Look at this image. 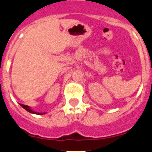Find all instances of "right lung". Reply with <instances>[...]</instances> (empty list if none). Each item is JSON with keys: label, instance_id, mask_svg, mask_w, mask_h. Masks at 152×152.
<instances>
[{"label": "right lung", "instance_id": "obj_1", "mask_svg": "<svg viewBox=\"0 0 152 152\" xmlns=\"http://www.w3.org/2000/svg\"><path fill=\"white\" fill-rule=\"evenodd\" d=\"M21 107H23V108H24L25 110H26V111H28V112L31 113H34V114H37V115H42V114H45V113H36V112H34L33 110H32L30 108H29V107H28V106L26 105H23V104H20Z\"/></svg>", "mask_w": 152, "mask_h": 152}]
</instances>
